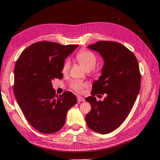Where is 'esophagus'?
I'll return each mask as SVG.
<instances>
[{
	"label": "esophagus",
	"instance_id": "1",
	"mask_svg": "<svg viewBox=\"0 0 160 160\" xmlns=\"http://www.w3.org/2000/svg\"><path fill=\"white\" fill-rule=\"evenodd\" d=\"M77 100H78V102L84 101V98L82 96H77Z\"/></svg>",
	"mask_w": 160,
	"mask_h": 160
}]
</instances>
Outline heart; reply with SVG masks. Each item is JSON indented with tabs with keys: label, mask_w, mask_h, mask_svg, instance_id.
Returning <instances> with one entry per match:
<instances>
[{
	"label": "heart",
	"mask_w": 160,
	"mask_h": 160,
	"mask_svg": "<svg viewBox=\"0 0 160 160\" xmlns=\"http://www.w3.org/2000/svg\"><path fill=\"white\" fill-rule=\"evenodd\" d=\"M76 59L79 62L80 64L83 66L84 68L88 71L93 70L96 67L98 62L96 56L91 51L88 50L80 51L76 54ZM70 60L68 58L64 61L62 67V72L63 74H65L68 72L70 66ZM86 86L87 84L86 82L78 80H74L71 82L70 84L71 89L78 92V93H82L84 88Z\"/></svg>",
	"instance_id": "1"
}]
</instances>
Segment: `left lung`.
Masks as SVG:
<instances>
[{
	"instance_id": "obj_1",
	"label": "left lung",
	"mask_w": 160,
	"mask_h": 160,
	"mask_svg": "<svg viewBox=\"0 0 160 160\" xmlns=\"http://www.w3.org/2000/svg\"><path fill=\"white\" fill-rule=\"evenodd\" d=\"M88 47L100 54L104 64L92 85V96L85 99L92 108L86 122L91 130L106 134L119 128L130 114L140 92L141 74L136 56L122 44L98 41ZM104 93V101L96 100V95Z\"/></svg>"
}]
</instances>
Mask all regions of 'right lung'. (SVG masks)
<instances>
[{"instance_id":"add662e5","label":"right lung","mask_w":160,"mask_h":160,"mask_svg":"<svg viewBox=\"0 0 160 160\" xmlns=\"http://www.w3.org/2000/svg\"><path fill=\"white\" fill-rule=\"evenodd\" d=\"M78 46L50 41L35 42L22 51L15 64V98L30 124L40 132L59 131L67 112L76 104V97L71 92L56 95L52 80L63 78L64 60Z\"/></svg>"}]
</instances>
